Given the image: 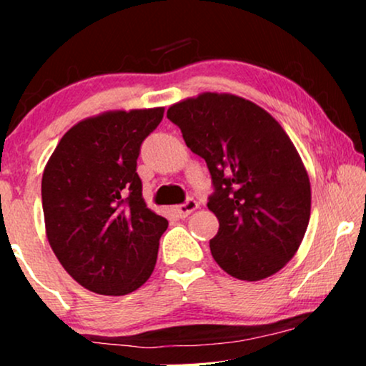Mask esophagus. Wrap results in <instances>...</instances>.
Segmentation results:
<instances>
[{"instance_id":"1","label":"esophagus","mask_w":366,"mask_h":366,"mask_svg":"<svg viewBox=\"0 0 366 366\" xmlns=\"http://www.w3.org/2000/svg\"><path fill=\"white\" fill-rule=\"evenodd\" d=\"M198 207H199L198 202H194V199L189 198L187 203H183V204H178V207H174V208H173V212L177 213L179 218H187L189 213H193L194 209H198Z\"/></svg>"}]
</instances>
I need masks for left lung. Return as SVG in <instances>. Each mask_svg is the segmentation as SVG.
<instances>
[{"label": "left lung", "instance_id": "left-lung-1", "mask_svg": "<svg viewBox=\"0 0 366 366\" xmlns=\"http://www.w3.org/2000/svg\"><path fill=\"white\" fill-rule=\"evenodd\" d=\"M187 147L212 173L208 208L218 218L214 262L233 278L258 282L298 252L312 209L307 168L277 119L232 93H202L167 112Z\"/></svg>", "mask_w": 366, "mask_h": 366}]
</instances>
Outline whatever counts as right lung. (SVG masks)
Masks as SVG:
<instances>
[{"label": "right lung", "mask_w": 366, "mask_h": 366, "mask_svg": "<svg viewBox=\"0 0 366 366\" xmlns=\"http://www.w3.org/2000/svg\"><path fill=\"white\" fill-rule=\"evenodd\" d=\"M164 108L113 109L68 129L41 179L44 229L69 277L122 297L152 277L168 219L147 207L137 159Z\"/></svg>", "instance_id": "obj_1"}]
</instances>
